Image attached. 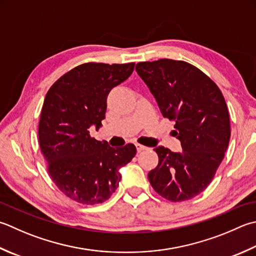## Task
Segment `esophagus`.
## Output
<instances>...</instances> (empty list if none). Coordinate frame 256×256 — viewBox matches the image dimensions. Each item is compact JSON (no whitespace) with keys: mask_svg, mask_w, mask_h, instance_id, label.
Returning <instances> with one entry per match:
<instances>
[{"mask_svg":"<svg viewBox=\"0 0 256 256\" xmlns=\"http://www.w3.org/2000/svg\"><path fill=\"white\" fill-rule=\"evenodd\" d=\"M135 146H136L138 152H142V151H144V150H148V148H146V146H144V145H142V144H138V143L135 144Z\"/></svg>","mask_w":256,"mask_h":256,"instance_id":"1","label":"esophagus"}]
</instances>
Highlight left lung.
<instances>
[{
  "instance_id": "1",
  "label": "left lung",
  "mask_w": 256,
  "mask_h": 256,
  "mask_svg": "<svg viewBox=\"0 0 256 256\" xmlns=\"http://www.w3.org/2000/svg\"><path fill=\"white\" fill-rule=\"evenodd\" d=\"M164 118L175 121L172 134L182 151L154 150L158 166L148 173L154 191L172 202L191 200L212 182L231 136L221 90L206 74L184 61L162 58L136 64Z\"/></svg>"
}]
</instances>
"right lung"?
Segmentation results:
<instances>
[{
	"mask_svg": "<svg viewBox=\"0 0 256 256\" xmlns=\"http://www.w3.org/2000/svg\"><path fill=\"white\" fill-rule=\"evenodd\" d=\"M135 63H84L62 75L45 96L38 142L52 181L73 201L94 205L111 198L120 168L136 154L135 145L111 148L90 135L101 128L110 91L132 74Z\"/></svg>",
	"mask_w": 256,
	"mask_h": 256,
	"instance_id": "add662e5",
	"label": "right lung"
}]
</instances>
